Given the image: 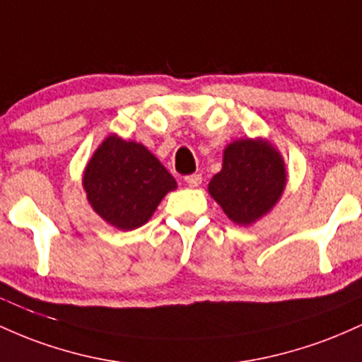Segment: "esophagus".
<instances>
[{
	"label": "esophagus",
	"instance_id": "obj_1",
	"mask_svg": "<svg viewBox=\"0 0 362 362\" xmlns=\"http://www.w3.org/2000/svg\"><path fill=\"white\" fill-rule=\"evenodd\" d=\"M185 181L186 185L192 186V188H197V186H200L202 182V174H188V176H185Z\"/></svg>",
	"mask_w": 362,
	"mask_h": 362
}]
</instances>
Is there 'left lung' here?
<instances>
[{"instance_id": "1", "label": "left lung", "mask_w": 362, "mask_h": 362, "mask_svg": "<svg viewBox=\"0 0 362 362\" xmlns=\"http://www.w3.org/2000/svg\"><path fill=\"white\" fill-rule=\"evenodd\" d=\"M286 186V169L277 150L263 140H239L224 152L221 173L209 192L235 224L247 226L277 203Z\"/></svg>"}]
</instances>
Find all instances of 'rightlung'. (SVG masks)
<instances>
[{"label": "right lung", "instance_id": "right-lung-1", "mask_svg": "<svg viewBox=\"0 0 362 362\" xmlns=\"http://www.w3.org/2000/svg\"><path fill=\"white\" fill-rule=\"evenodd\" d=\"M83 188L104 221L132 230L152 217L176 181L144 145L107 136L85 169Z\"/></svg>", "mask_w": 362, "mask_h": 362}]
</instances>
